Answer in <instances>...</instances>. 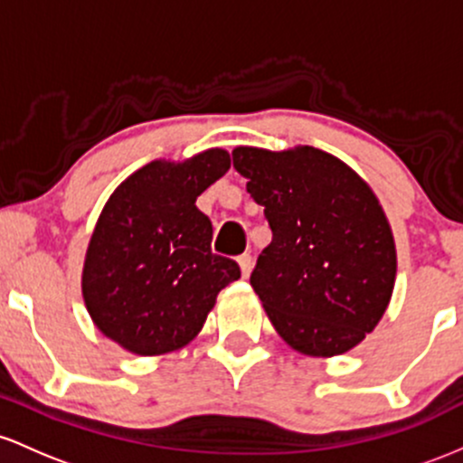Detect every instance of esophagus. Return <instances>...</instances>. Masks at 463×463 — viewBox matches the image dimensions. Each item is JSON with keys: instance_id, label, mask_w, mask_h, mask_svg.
Returning <instances> with one entry per match:
<instances>
[{"instance_id": "obj_1", "label": "esophagus", "mask_w": 463, "mask_h": 463, "mask_svg": "<svg viewBox=\"0 0 463 463\" xmlns=\"http://www.w3.org/2000/svg\"><path fill=\"white\" fill-rule=\"evenodd\" d=\"M238 267H241L242 278H249V273H251V269H253V258L249 256V253H245V256L238 258Z\"/></svg>"}]
</instances>
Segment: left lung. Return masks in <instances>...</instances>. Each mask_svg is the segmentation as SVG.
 <instances>
[{"label": "left lung", "instance_id": "obj_1", "mask_svg": "<svg viewBox=\"0 0 463 463\" xmlns=\"http://www.w3.org/2000/svg\"><path fill=\"white\" fill-rule=\"evenodd\" d=\"M233 168L273 232L251 287L273 328L306 356L350 352L385 315L396 242L367 181L315 146H236Z\"/></svg>", "mask_w": 463, "mask_h": 463}]
</instances>
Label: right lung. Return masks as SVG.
Instances as JSON below:
<instances>
[{
	"label": "right lung",
	"instance_id": "add662e5",
	"mask_svg": "<svg viewBox=\"0 0 463 463\" xmlns=\"http://www.w3.org/2000/svg\"><path fill=\"white\" fill-rule=\"evenodd\" d=\"M230 165L222 148L184 162L155 159L102 207L82 264V299L96 328L131 354L188 345L216 295L241 278L233 260L212 253V222L194 205Z\"/></svg>",
	"mask_w": 463,
	"mask_h": 463
}]
</instances>
